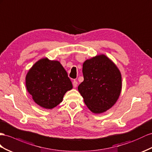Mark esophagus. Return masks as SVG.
<instances>
[{
	"label": "esophagus",
	"instance_id": "esophagus-1",
	"mask_svg": "<svg viewBox=\"0 0 152 152\" xmlns=\"http://www.w3.org/2000/svg\"><path fill=\"white\" fill-rule=\"evenodd\" d=\"M72 85H73V87H75V88H76L77 87V82L76 80H74L72 81Z\"/></svg>",
	"mask_w": 152,
	"mask_h": 152
}]
</instances>
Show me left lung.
Instances as JSON below:
<instances>
[{
    "label": "left lung",
    "mask_w": 152,
    "mask_h": 152,
    "mask_svg": "<svg viewBox=\"0 0 152 152\" xmlns=\"http://www.w3.org/2000/svg\"><path fill=\"white\" fill-rule=\"evenodd\" d=\"M84 80L77 89L87 107L94 114H102L116 103L122 88L121 74L110 58L99 54L83 64Z\"/></svg>",
    "instance_id": "8db88e82"
}]
</instances>
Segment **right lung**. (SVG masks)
I'll return each instance as SVG.
<instances>
[{"mask_svg": "<svg viewBox=\"0 0 152 152\" xmlns=\"http://www.w3.org/2000/svg\"><path fill=\"white\" fill-rule=\"evenodd\" d=\"M26 85L34 102L45 109L56 107L65 93L72 88L71 81L60 61L48 58L39 60L29 70Z\"/></svg>", "mask_w": 152, "mask_h": 152, "instance_id": "add662e5", "label": "right lung"}]
</instances>
